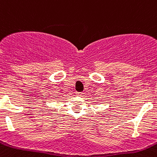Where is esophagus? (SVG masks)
Masks as SVG:
<instances>
[{"label":"esophagus","instance_id":"esophagus-1","mask_svg":"<svg viewBox=\"0 0 157 157\" xmlns=\"http://www.w3.org/2000/svg\"><path fill=\"white\" fill-rule=\"evenodd\" d=\"M76 94H77V96H79V97L83 96V94L82 93V92H76Z\"/></svg>","mask_w":157,"mask_h":157}]
</instances>
